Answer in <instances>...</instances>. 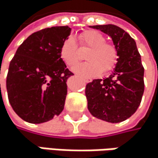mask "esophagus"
Listing matches in <instances>:
<instances>
[{"instance_id": "34e87169", "label": "esophagus", "mask_w": 158, "mask_h": 158, "mask_svg": "<svg viewBox=\"0 0 158 158\" xmlns=\"http://www.w3.org/2000/svg\"><path fill=\"white\" fill-rule=\"evenodd\" d=\"M89 81H90L89 80H85V82H89Z\"/></svg>"}]
</instances>
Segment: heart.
I'll list each match as a JSON object with an SVG mask.
<instances>
[{
    "instance_id": "b5f03b06",
    "label": "heart",
    "mask_w": 158,
    "mask_h": 158,
    "mask_svg": "<svg viewBox=\"0 0 158 158\" xmlns=\"http://www.w3.org/2000/svg\"><path fill=\"white\" fill-rule=\"evenodd\" d=\"M78 42L81 48H89L85 58L88 62L78 64L73 70L84 77L99 75L101 72L108 73L117 63L118 51L116 47L106 41L105 36L95 30H87L80 33ZM62 60L70 67L75 66L81 60L80 49L73 37L66 38L61 48Z\"/></svg>"
}]
</instances>
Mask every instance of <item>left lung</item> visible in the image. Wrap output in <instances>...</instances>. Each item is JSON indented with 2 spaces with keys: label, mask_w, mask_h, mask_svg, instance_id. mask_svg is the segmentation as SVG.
Listing matches in <instances>:
<instances>
[{
  "label": "left lung",
  "mask_w": 158,
  "mask_h": 158,
  "mask_svg": "<svg viewBox=\"0 0 158 158\" xmlns=\"http://www.w3.org/2000/svg\"><path fill=\"white\" fill-rule=\"evenodd\" d=\"M109 35L118 51L111 75L94 80L85 87L88 110L94 117L109 123H120L138 110L144 92V68L135 40L118 26H92Z\"/></svg>",
  "instance_id": "8db88e82"
}]
</instances>
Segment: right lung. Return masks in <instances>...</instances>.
I'll list each match as a JSON object with an SVG mask.
<instances>
[{"label":"right lung","instance_id":"right-lung-1","mask_svg":"<svg viewBox=\"0 0 158 158\" xmlns=\"http://www.w3.org/2000/svg\"><path fill=\"white\" fill-rule=\"evenodd\" d=\"M70 31L68 26H57L33 32L11 60L6 77L8 100L22 120L41 123L63 111L66 81L74 74L62 60L60 48Z\"/></svg>","mask_w":158,"mask_h":158}]
</instances>
